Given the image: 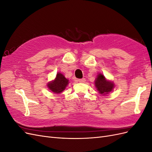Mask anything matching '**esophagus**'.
I'll use <instances>...</instances> for the list:
<instances>
[{"label":"esophagus","instance_id":"1","mask_svg":"<svg viewBox=\"0 0 152 152\" xmlns=\"http://www.w3.org/2000/svg\"><path fill=\"white\" fill-rule=\"evenodd\" d=\"M77 81L80 82V83H84V82H86V79H79Z\"/></svg>","mask_w":152,"mask_h":152}]
</instances>
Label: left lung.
I'll use <instances>...</instances> for the list:
<instances>
[{
	"mask_svg": "<svg viewBox=\"0 0 152 152\" xmlns=\"http://www.w3.org/2000/svg\"><path fill=\"white\" fill-rule=\"evenodd\" d=\"M94 84L99 93L103 95L108 94L111 92L114 87L113 82L107 80L102 73H99L94 81Z\"/></svg>",
	"mask_w": 152,
	"mask_h": 152,
	"instance_id": "1",
	"label": "left lung"
}]
</instances>
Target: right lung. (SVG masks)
<instances>
[{"instance_id":"right-lung-1","label":"right lung","mask_w":152,"mask_h":152,"mask_svg":"<svg viewBox=\"0 0 152 152\" xmlns=\"http://www.w3.org/2000/svg\"><path fill=\"white\" fill-rule=\"evenodd\" d=\"M68 84V80L66 79L62 73H58L55 79L48 84V88L54 93H61L65 89Z\"/></svg>"}]
</instances>
